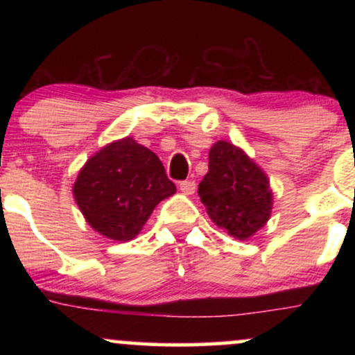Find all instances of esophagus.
I'll return each instance as SVG.
<instances>
[{
    "instance_id": "esophagus-1",
    "label": "esophagus",
    "mask_w": 355,
    "mask_h": 355,
    "mask_svg": "<svg viewBox=\"0 0 355 355\" xmlns=\"http://www.w3.org/2000/svg\"><path fill=\"white\" fill-rule=\"evenodd\" d=\"M195 189H197V183H195L193 180H183V182H180L182 193L191 195V193H195Z\"/></svg>"
}]
</instances>
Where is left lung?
<instances>
[{"instance_id":"left-lung-1","label":"left lung","mask_w":355,"mask_h":355,"mask_svg":"<svg viewBox=\"0 0 355 355\" xmlns=\"http://www.w3.org/2000/svg\"><path fill=\"white\" fill-rule=\"evenodd\" d=\"M207 214L232 237L245 240L270 217L272 191L266 173L242 150L220 140L210 148L209 173L198 185Z\"/></svg>"}]
</instances>
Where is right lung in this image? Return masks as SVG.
<instances>
[{
	"label": "right lung",
	"instance_id": "obj_1",
	"mask_svg": "<svg viewBox=\"0 0 355 355\" xmlns=\"http://www.w3.org/2000/svg\"><path fill=\"white\" fill-rule=\"evenodd\" d=\"M175 191L160 158L130 137L93 155L73 187L89 225L118 242L135 237L158 202Z\"/></svg>",
	"mask_w": 355,
	"mask_h": 355
}]
</instances>
